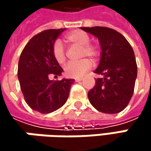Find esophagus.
Listing matches in <instances>:
<instances>
[{
    "label": "esophagus",
    "mask_w": 151,
    "mask_h": 151,
    "mask_svg": "<svg viewBox=\"0 0 151 151\" xmlns=\"http://www.w3.org/2000/svg\"><path fill=\"white\" fill-rule=\"evenodd\" d=\"M74 79H75L76 82H79V81H81V80H82V78H75Z\"/></svg>",
    "instance_id": "34e87169"
}]
</instances>
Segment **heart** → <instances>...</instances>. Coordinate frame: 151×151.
I'll list each match as a JSON object with an SVG mask.
<instances>
[{
  "instance_id": "obj_1",
  "label": "heart",
  "mask_w": 151,
  "mask_h": 151,
  "mask_svg": "<svg viewBox=\"0 0 151 151\" xmlns=\"http://www.w3.org/2000/svg\"><path fill=\"white\" fill-rule=\"evenodd\" d=\"M65 40L70 45L80 46V58L89 57L91 58H95L98 56L97 47L89 44V35L82 30H74L68 33L65 37ZM52 55L55 60L60 65H63L66 60L64 46L58 40H57L52 46ZM91 67L92 62L87 58L79 60L78 62H71L65 65V74L71 78H78L84 75L91 69Z\"/></svg>"
}]
</instances>
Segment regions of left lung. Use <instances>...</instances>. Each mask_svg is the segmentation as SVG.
Returning a JSON list of instances; mask_svg holds the SVG:
<instances>
[{"mask_svg": "<svg viewBox=\"0 0 151 151\" xmlns=\"http://www.w3.org/2000/svg\"><path fill=\"white\" fill-rule=\"evenodd\" d=\"M96 37L101 45V60L95 80L88 92L90 103L98 111L117 114L129 104L135 88L137 65L135 53L128 40L118 31L106 27H81Z\"/></svg>", "mask_w": 151, "mask_h": 151, "instance_id": "left-lung-1", "label": "left lung"}]
</instances>
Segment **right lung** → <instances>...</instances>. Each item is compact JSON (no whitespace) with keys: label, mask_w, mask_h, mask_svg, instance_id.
Here are the masks:
<instances>
[{"label":"right lung","mask_w":151,"mask_h":151,"mask_svg":"<svg viewBox=\"0 0 151 151\" xmlns=\"http://www.w3.org/2000/svg\"><path fill=\"white\" fill-rule=\"evenodd\" d=\"M65 29H47L34 36L22 50L18 63V79L30 108L48 114L60 108L69 96L73 78L50 80L64 72L52 55V46Z\"/></svg>","instance_id":"add662e5"}]
</instances>
